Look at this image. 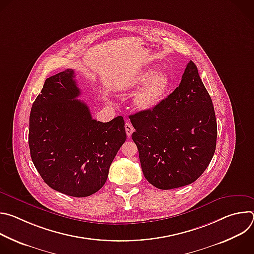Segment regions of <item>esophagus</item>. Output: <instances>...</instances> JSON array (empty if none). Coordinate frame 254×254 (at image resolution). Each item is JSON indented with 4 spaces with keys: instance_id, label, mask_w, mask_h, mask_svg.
<instances>
[{
    "instance_id": "esophagus-1",
    "label": "esophagus",
    "mask_w": 254,
    "mask_h": 254,
    "mask_svg": "<svg viewBox=\"0 0 254 254\" xmlns=\"http://www.w3.org/2000/svg\"><path fill=\"white\" fill-rule=\"evenodd\" d=\"M125 127H126V132H127V135L128 136V137H130V135H131V133L133 132V127L129 124V123H126V125H125Z\"/></svg>"
}]
</instances>
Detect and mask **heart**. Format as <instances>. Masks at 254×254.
I'll return each instance as SVG.
<instances>
[{
    "instance_id": "heart-1",
    "label": "heart",
    "mask_w": 254,
    "mask_h": 254,
    "mask_svg": "<svg viewBox=\"0 0 254 254\" xmlns=\"http://www.w3.org/2000/svg\"><path fill=\"white\" fill-rule=\"evenodd\" d=\"M143 85L133 98V104L139 111H150L156 107L167 95L171 85V76L167 71L156 73L151 67L142 71L128 84L129 89H136Z\"/></svg>"
}]
</instances>
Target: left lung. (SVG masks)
Instances as JSON below:
<instances>
[{
	"label": "left lung",
	"instance_id": "obj_1",
	"mask_svg": "<svg viewBox=\"0 0 254 254\" xmlns=\"http://www.w3.org/2000/svg\"><path fill=\"white\" fill-rule=\"evenodd\" d=\"M144 178L158 189L189 185L204 173L216 149L212 99L189 61L179 86L156 107L129 116Z\"/></svg>",
	"mask_w": 254,
	"mask_h": 254
}]
</instances>
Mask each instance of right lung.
Segmentation results:
<instances>
[{
	"instance_id": "1",
	"label": "right lung",
	"mask_w": 254,
	"mask_h": 254,
	"mask_svg": "<svg viewBox=\"0 0 254 254\" xmlns=\"http://www.w3.org/2000/svg\"><path fill=\"white\" fill-rule=\"evenodd\" d=\"M74 71L45 80L29 120V148L35 168L55 191L87 197L106 182L110 167L127 139L125 121L93 120L80 95Z\"/></svg>"
}]
</instances>
